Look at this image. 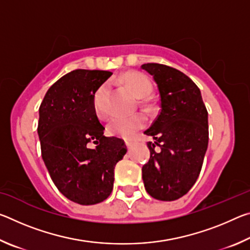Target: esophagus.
Here are the masks:
<instances>
[{"mask_svg":"<svg viewBox=\"0 0 250 250\" xmlns=\"http://www.w3.org/2000/svg\"><path fill=\"white\" fill-rule=\"evenodd\" d=\"M132 145H133V142L131 140H125V146L128 147H131V146H132Z\"/></svg>","mask_w":250,"mask_h":250,"instance_id":"34e87169","label":"esophagus"}]
</instances>
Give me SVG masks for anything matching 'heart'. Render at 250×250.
Masks as SVG:
<instances>
[{"instance_id":"heart-1","label":"heart","mask_w":250,"mask_h":250,"mask_svg":"<svg viewBox=\"0 0 250 250\" xmlns=\"http://www.w3.org/2000/svg\"><path fill=\"white\" fill-rule=\"evenodd\" d=\"M120 82L129 88L131 92L138 98L146 99L151 95L153 90V84L151 80L146 75L138 71H128L120 76ZM108 95L107 84H101L96 90L92 99V105L97 117H107V107L105 100ZM146 125V118L142 113H135L130 117H116L112 118L108 124V132L110 135L120 137L125 139H130L134 134L135 131L145 128Z\"/></svg>"}]
</instances>
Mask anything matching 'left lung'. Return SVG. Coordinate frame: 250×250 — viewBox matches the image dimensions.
Returning <instances> with one entry per match:
<instances>
[{
  "label": "left lung",
  "instance_id": "8db88e82",
  "mask_svg": "<svg viewBox=\"0 0 250 250\" xmlns=\"http://www.w3.org/2000/svg\"><path fill=\"white\" fill-rule=\"evenodd\" d=\"M141 68L153 76L161 98L159 116L145 131L154 142H147L150 159L142 167L143 183L155 200L175 201L200 175L208 146V113L200 88L182 71L155 62Z\"/></svg>",
  "mask_w": 250,
  "mask_h": 250
}]
</instances>
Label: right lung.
<instances>
[{"mask_svg":"<svg viewBox=\"0 0 250 250\" xmlns=\"http://www.w3.org/2000/svg\"><path fill=\"white\" fill-rule=\"evenodd\" d=\"M111 75L70 71L52 84L40 107L42 158L58 191L80 205L98 204L111 194L115 167L126 153L122 139L104 137L92 105L96 90Z\"/></svg>","mask_w":250,"mask_h":250,"instance_id":"right-lung-1","label":"right lung"}]
</instances>
